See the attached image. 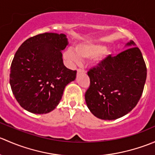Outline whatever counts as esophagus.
<instances>
[{"mask_svg":"<svg viewBox=\"0 0 155 155\" xmlns=\"http://www.w3.org/2000/svg\"><path fill=\"white\" fill-rule=\"evenodd\" d=\"M85 73V70H84V69L82 68H79L77 70V73Z\"/></svg>","mask_w":155,"mask_h":155,"instance_id":"obj_1","label":"esophagus"}]
</instances>
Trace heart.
Segmentation results:
<instances>
[{"mask_svg": "<svg viewBox=\"0 0 155 155\" xmlns=\"http://www.w3.org/2000/svg\"><path fill=\"white\" fill-rule=\"evenodd\" d=\"M75 52L73 50H68L64 53V57L70 63L77 64L80 59L94 57L99 54L100 60L106 58L109 52L105 50V46L101 44H78L75 47Z\"/></svg>", "mask_w": 155, "mask_h": 155, "instance_id": "obj_1", "label": "heart"}]
</instances>
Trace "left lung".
I'll use <instances>...</instances> for the list:
<instances>
[{
	"mask_svg": "<svg viewBox=\"0 0 155 155\" xmlns=\"http://www.w3.org/2000/svg\"><path fill=\"white\" fill-rule=\"evenodd\" d=\"M127 46H135L133 40ZM90 86L85 102L94 116L115 120L137 106L146 80L147 68L141 51L130 47L116 56H107L87 72Z\"/></svg>",
	"mask_w": 155,
	"mask_h": 155,
	"instance_id": "left-lung-1",
	"label": "left lung"
}]
</instances>
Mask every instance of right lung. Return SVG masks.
Segmentation results:
<instances>
[{
    "label": "right lung",
    "instance_id": "1",
    "mask_svg": "<svg viewBox=\"0 0 155 155\" xmlns=\"http://www.w3.org/2000/svg\"><path fill=\"white\" fill-rule=\"evenodd\" d=\"M68 43L65 34L43 33L26 40L15 52L10 84L19 105L28 112L52 111L65 86L76 79V70L67 68L62 59Z\"/></svg>",
    "mask_w": 155,
    "mask_h": 155
}]
</instances>
